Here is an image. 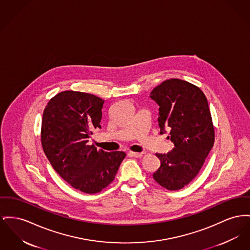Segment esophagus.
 I'll return each mask as SVG.
<instances>
[{"label": "esophagus", "mask_w": 250, "mask_h": 250, "mask_svg": "<svg viewBox=\"0 0 250 250\" xmlns=\"http://www.w3.org/2000/svg\"><path fill=\"white\" fill-rule=\"evenodd\" d=\"M128 155L130 156V157H135V158H141V157H143V155H144V153L143 152H141V153H137V152H129L128 153Z\"/></svg>", "instance_id": "34e87169"}]
</instances>
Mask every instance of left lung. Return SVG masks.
<instances>
[{
  "mask_svg": "<svg viewBox=\"0 0 250 250\" xmlns=\"http://www.w3.org/2000/svg\"><path fill=\"white\" fill-rule=\"evenodd\" d=\"M159 107L161 134L170 131L168 139L175 148L157 154L161 166L153 174L162 187L176 191L188 185L203 166L214 143V129L203 91L191 83L170 79L150 93Z\"/></svg>",
  "mask_w": 250,
  "mask_h": 250,
  "instance_id": "8db88e82",
  "label": "left lung"
}]
</instances>
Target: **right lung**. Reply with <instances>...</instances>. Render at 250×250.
Returning <instances> with one entry per match:
<instances>
[{"mask_svg":"<svg viewBox=\"0 0 250 250\" xmlns=\"http://www.w3.org/2000/svg\"><path fill=\"white\" fill-rule=\"evenodd\" d=\"M103 99L89 93L66 90L45 107L42 144L57 173L74 188L96 193L116 176L125 153L104 152L88 145L92 130L101 128Z\"/></svg>","mask_w":250,"mask_h":250,"instance_id":"obj_1","label":"right lung"}]
</instances>
